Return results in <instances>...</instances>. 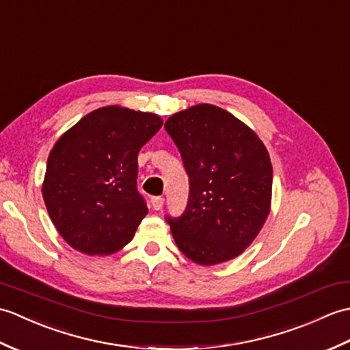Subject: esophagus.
Listing matches in <instances>:
<instances>
[{"label":"esophagus","instance_id":"obj_1","mask_svg":"<svg viewBox=\"0 0 350 350\" xmlns=\"http://www.w3.org/2000/svg\"><path fill=\"white\" fill-rule=\"evenodd\" d=\"M163 204H165V199L160 198V196L151 199V205H152V208L155 209V211H160V209L163 208Z\"/></svg>","mask_w":350,"mask_h":350}]
</instances>
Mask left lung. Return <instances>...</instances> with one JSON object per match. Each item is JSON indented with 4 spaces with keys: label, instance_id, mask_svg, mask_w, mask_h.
<instances>
[{
    "label": "left lung",
    "instance_id": "left-lung-1",
    "mask_svg": "<svg viewBox=\"0 0 350 350\" xmlns=\"http://www.w3.org/2000/svg\"><path fill=\"white\" fill-rule=\"evenodd\" d=\"M165 129L190 183L184 214L166 217L178 248L204 267L238 258L271 209L273 166L267 146L237 116L208 103L174 113Z\"/></svg>",
    "mask_w": 350,
    "mask_h": 350
}]
</instances>
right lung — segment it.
<instances>
[{
    "instance_id": "obj_1",
    "label": "right lung",
    "mask_w": 350,
    "mask_h": 350,
    "mask_svg": "<svg viewBox=\"0 0 350 350\" xmlns=\"http://www.w3.org/2000/svg\"><path fill=\"white\" fill-rule=\"evenodd\" d=\"M161 126L157 113L112 105L61 135L49 152L42 193L70 247L107 256L133 239L148 213L136 187L137 154Z\"/></svg>"
}]
</instances>
